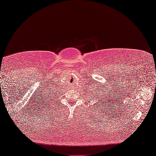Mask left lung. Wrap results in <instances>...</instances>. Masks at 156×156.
I'll return each instance as SVG.
<instances>
[{
  "label": "left lung",
  "mask_w": 156,
  "mask_h": 156,
  "mask_svg": "<svg viewBox=\"0 0 156 156\" xmlns=\"http://www.w3.org/2000/svg\"><path fill=\"white\" fill-rule=\"evenodd\" d=\"M97 97H98V96H97Z\"/></svg>",
  "instance_id": "8db88e82"
}]
</instances>
